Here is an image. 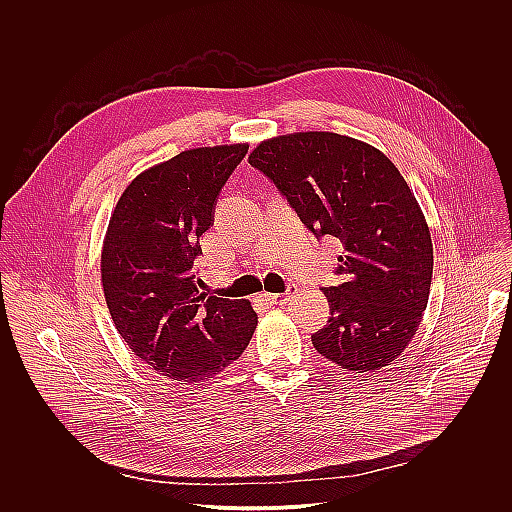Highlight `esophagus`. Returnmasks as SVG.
<instances>
[{"label": "esophagus", "mask_w": 512, "mask_h": 512, "mask_svg": "<svg viewBox=\"0 0 512 512\" xmlns=\"http://www.w3.org/2000/svg\"><path fill=\"white\" fill-rule=\"evenodd\" d=\"M295 291H297V287H295V285H289L285 293H269V295H265V299L271 301V303H275V305H285V303L289 301V297H291Z\"/></svg>", "instance_id": "obj_1"}]
</instances>
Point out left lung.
Segmentation results:
<instances>
[{"label":"left lung","instance_id":"obj_1","mask_svg":"<svg viewBox=\"0 0 512 512\" xmlns=\"http://www.w3.org/2000/svg\"><path fill=\"white\" fill-rule=\"evenodd\" d=\"M317 237H337L335 275L323 287L331 317L311 341L349 371H377L409 345L427 309L433 243L399 169L373 145L329 131L263 141L249 155Z\"/></svg>","mask_w":512,"mask_h":512}]
</instances>
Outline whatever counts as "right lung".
<instances>
[{
    "label": "right lung",
    "instance_id": "right-lung-1",
    "mask_svg": "<svg viewBox=\"0 0 512 512\" xmlns=\"http://www.w3.org/2000/svg\"><path fill=\"white\" fill-rule=\"evenodd\" d=\"M249 145L181 151L137 175L109 219L101 281L129 349L175 381L211 379L237 361L257 327L247 299L205 295L193 263L199 237Z\"/></svg>",
    "mask_w": 512,
    "mask_h": 512
}]
</instances>
